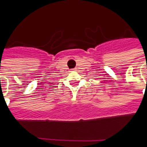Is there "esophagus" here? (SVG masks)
I'll return each mask as SVG.
<instances>
[{
  "instance_id": "1",
  "label": "esophagus",
  "mask_w": 147,
  "mask_h": 147,
  "mask_svg": "<svg viewBox=\"0 0 147 147\" xmlns=\"http://www.w3.org/2000/svg\"><path fill=\"white\" fill-rule=\"evenodd\" d=\"M73 70H76V69H73Z\"/></svg>"
}]
</instances>
